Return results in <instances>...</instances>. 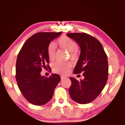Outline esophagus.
Wrapping results in <instances>:
<instances>
[{
    "label": "esophagus",
    "mask_w": 125,
    "mask_h": 125,
    "mask_svg": "<svg viewBox=\"0 0 125 125\" xmlns=\"http://www.w3.org/2000/svg\"><path fill=\"white\" fill-rule=\"evenodd\" d=\"M64 79H66V77L63 76H61V80H62H62H64Z\"/></svg>",
    "instance_id": "esophagus-1"
}]
</instances>
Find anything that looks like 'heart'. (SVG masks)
<instances>
[{
    "mask_svg": "<svg viewBox=\"0 0 125 125\" xmlns=\"http://www.w3.org/2000/svg\"><path fill=\"white\" fill-rule=\"evenodd\" d=\"M58 43L60 47L70 52L71 56L74 59L77 56L76 49L77 44L73 39L67 36H62L58 39ZM56 46L53 42H51L48 46V55L50 61H53L55 58ZM71 63L69 62H56L52 65L53 72L62 74H66L69 72L71 68Z\"/></svg>",
    "mask_w": 125,
    "mask_h": 125,
    "instance_id": "b5f03b06",
    "label": "heart"
}]
</instances>
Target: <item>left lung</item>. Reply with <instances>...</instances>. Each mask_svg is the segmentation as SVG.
Here are the masks:
<instances>
[{
	"mask_svg": "<svg viewBox=\"0 0 125 125\" xmlns=\"http://www.w3.org/2000/svg\"><path fill=\"white\" fill-rule=\"evenodd\" d=\"M81 48V54L73 73H83L84 79L78 81L70 77L72 84L70 96L80 104H86L95 99L102 92L108 78L107 57L103 46L97 39L85 33H67Z\"/></svg>",
	"mask_w": 125,
	"mask_h": 125,
	"instance_id": "left-lung-1",
	"label": "left lung"
}]
</instances>
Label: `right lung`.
<instances>
[{"label": "right lung", "mask_w": 125, "mask_h": 125, "mask_svg": "<svg viewBox=\"0 0 125 125\" xmlns=\"http://www.w3.org/2000/svg\"><path fill=\"white\" fill-rule=\"evenodd\" d=\"M62 32H40L31 36L23 45L17 58L16 80L21 94L29 103L37 106L45 104L53 95L61 77L52 74L41 76L43 67L49 68L48 46Z\"/></svg>", "instance_id": "right-lung-1"}]
</instances>
